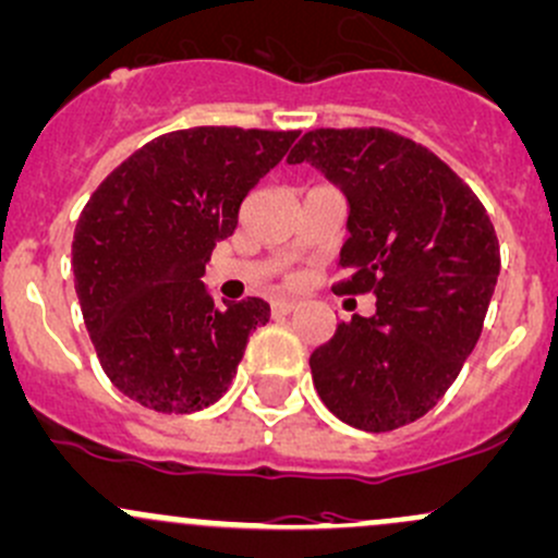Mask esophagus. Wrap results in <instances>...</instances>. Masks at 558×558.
<instances>
[{
    "label": "esophagus",
    "mask_w": 558,
    "mask_h": 558,
    "mask_svg": "<svg viewBox=\"0 0 558 558\" xmlns=\"http://www.w3.org/2000/svg\"><path fill=\"white\" fill-rule=\"evenodd\" d=\"M296 310V302H291V299H275L272 302V313L275 315H291Z\"/></svg>",
    "instance_id": "obj_1"
}]
</instances>
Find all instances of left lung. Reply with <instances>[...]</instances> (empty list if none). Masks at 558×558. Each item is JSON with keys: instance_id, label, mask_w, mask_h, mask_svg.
<instances>
[{"instance_id": "1", "label": "left lung", "mask_w": 558, "mask_h": 558, "mask_svg": "<svg viewBox=\"0 0 558 558\" xmlns=\"http://www.w3.org/2000/svg\"><path fill=\"white\" fill-rule=\"evenodd\" d=\"M289 162H313L350 203L337 294H374L310 355L324 403L357 430L430 412L476 348L500 243L476 192L441 157L385 128H318Z\"/></svg>"}]
</instances>
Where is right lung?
<instances>
[{
  "instance_id": "1",
  "label": "right lung",
  "mask_w": 558,
  "mask_h": 558,
  "mask_svg": "<svg viewBox=\"0 0 558 558\" xmlns=\"http://www.w3.org/2000/svg\"><path fill=\"white\" fill-rule=\"evenodd\" d=\"M299 131L190 128L133 151L82 208L74 289L107 377L162 414H192L230 387L269 320L259 296L216 304L203 283L240 205Z\"/></svg>"
}]
</instances>
